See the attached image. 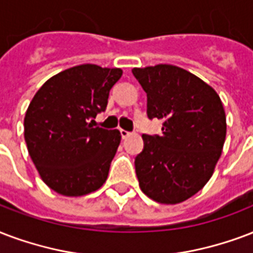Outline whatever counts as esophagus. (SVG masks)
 Listing matches in <instances>:
<instances>
[{
  "mask_svg": "<svg viewBox=\"0 0 253 253\" xmlns=\"http://www.w3.org/2000/svg\"><path fill=\"white\" fill-rule=\"evenodd\" d=\"M131 132H128V131L126 130H121V136H122V139H126L127 136H130Z\"/></svg>",
  "mask_w": 253,
  "mask_h": 253,
  "instance_id": "1",
  "label": "esophagus"
}]
</instances>
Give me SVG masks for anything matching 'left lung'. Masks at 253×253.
<instances>
[{"label": "left lung", "instance_id": "8db88e82", "mask_svg": "<svg viewBox=\"0 0 253 253\" xmlns=\"http://www.w3.org/2000/svg\"><path fill=\"white\" fill-rule=\"evenodd\" d=\"M147 94L148 118L163 121L159 135H142L135 158L140 190L162 204L182 203L206 186L227 132L220 96L204 81L172 65L132 69Z\"/></svg>", "mask_w": 253, "mask_h": 253}]
</instances>
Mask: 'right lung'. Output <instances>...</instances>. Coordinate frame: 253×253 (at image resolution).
<instances>
[{
  "label": "right lung",
  "instance_id": "right-lung-1",
  "mask_svg": "<svg viewBox=\"0 0 253 253\" xmlns=\"http://www.w3.org/2000/svg\"><path fill=\"white\" fill-rule=\"evenodd\" d=\"M121 69L80 65L51 77L25 115V142L42 180L58 194L84 196L103 186L121 143L118 130L94 127Z\"/></svg>",
  "mask_w": 253,
  "mask_h": 253
}]
</instances>
